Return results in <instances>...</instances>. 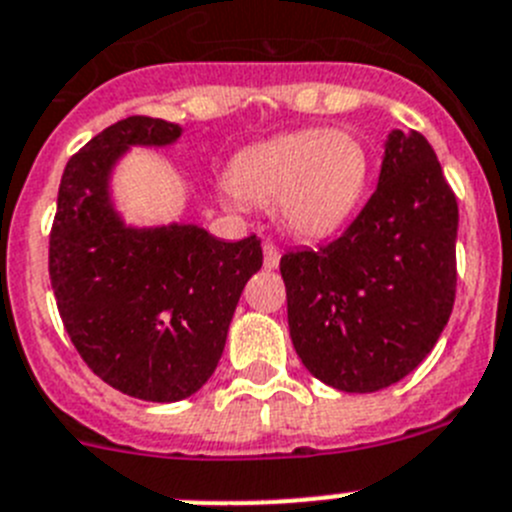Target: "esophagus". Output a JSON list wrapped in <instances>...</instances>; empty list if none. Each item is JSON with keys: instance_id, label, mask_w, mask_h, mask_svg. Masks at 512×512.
Here are the masks:
<instances>
[{"instance_id": "esophagus-1", "label": "esophagus", "mask_w": 512, "mask_h": 512, "mask_svg": "<svg viewBox=\"0 0 512 512\" xmlns=\"http://www.w3.org/2000/svg\"><path fill=\"white\" fill-rule=\"evenodd\" d=\"M281 253L274 243H264V269H276L279 266Z\"/></svg>"}]
</instances>
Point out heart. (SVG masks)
Masks as SVG:
<instances>
[{
  "mask_svg": "<svg viewBox=\"0 0 512 512\" xmlns=\"http://www.w3.org/2000/svg\"><path fill=\"white\" fill-rule=\"evenodd\" d=\"M370 177V159L348 131L304 129L251 144L233 157L225 203H274L276 223L294 238L320 241L348 223Z\"/></svg>",
  "mask_w": 512,
  "mask_h": 512,
  "instance_id": "heart-1",
  "label": "heart"
}]
</instances>
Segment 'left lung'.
Instances as JSON below:
<instances>
[{
    "instance_id": "1",
    "label": "left lung",
    "mask_w": 512,
    "mask_h": 512,
    "mask_svg": "<svg viewBox=\"0 0 512 512\" xmlns=\"http://www.w3.org/2000/svg\"><path fill=\"white\" fill-rule=\"evenodd\" d=\"M459 210L419 131L393 129L381 177L350 228L281 256L304 368L345 393L393 386L434 350L457 287Z\"/></svg>"
}]
</instances>
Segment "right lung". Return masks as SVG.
Returning <instances> with one entry per match:
<instances>
[{
    "label": "right lung",
    "mask_w": 512,
    "mask_h": 512,
    "mask_svg": "<svg viewBox=\"0 0 512 512\" xmlns=\"http://www.w3.org/2000/svg\"><path fill=\"white\" fill-rule=\"evenodd\" d=\"M182 126L129 116L65 164L50 233V284L88 368L126 396L175 403L208 383L261 241H223L195 223L131 225L114 172L131 147H170Z\"/></svg>",
    "instance_id": "add662e5"
}]
</instances>
